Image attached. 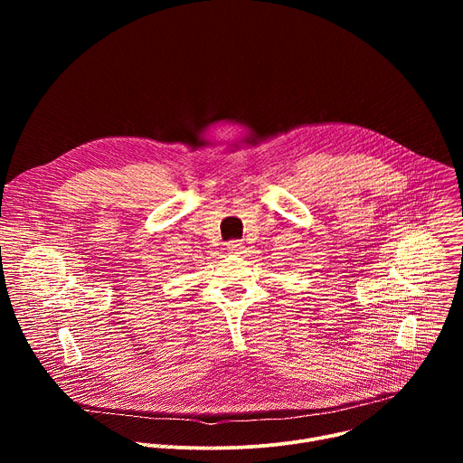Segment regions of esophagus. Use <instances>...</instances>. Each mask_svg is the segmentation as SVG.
I'll list each match as a JSON object with an SVG mask.
<instances>
[{
	"instance_id": "obj_1",
	"label": "esophagus",
	"mask_w": 463,
	"mask_h": 463,
	"mask_svg": "<svg viewBox=\"0 0 463 463\" xmlns=\"http://www.w3.org/2000/svg\"><path fill=\"white\" fill-rule=\"evenodd\" d=\"M227 250H231L232 254H241L243 252V243L238 240H232L227 243Z\"/></svg>"
}]
</instances>
